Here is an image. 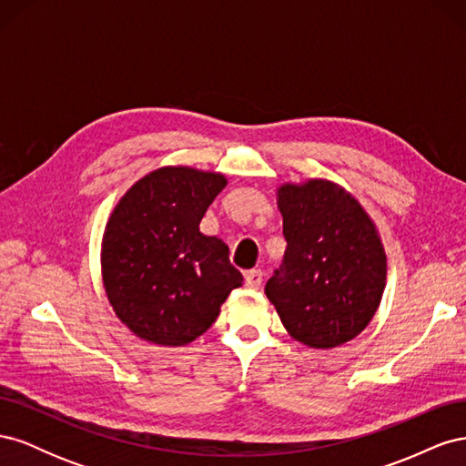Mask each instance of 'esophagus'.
Instances as JSON below:
<instances>
[{
	"label": "esophagus",
	"mask_w": 466,
	"mask_h": 466,
	"mask_svg": "<svg viewBox=\"0 0 466 466\" xmlns=\"http://www.w3.org/2000/svg\"><path fill=\"white\" fill-rule=\"evenodd\" d=\"M262 278H264L262 270H248L245 274V286L248 289H258L262 286Z\"/></svg>",
	"instance_id": "34e87169"
}]
</instances>
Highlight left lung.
<instances>
[{
    "label": "left lung",
    "mask_w": 466,
    "mask_h": 466,
    "mask_svg": "<svg viewBox=\"0 0 466 466\" xmlns=\"http://www.w3.org/2000/svg\"><path fill=\"white\" fill-rule=\"evenodd\" d=\"M288 241L266 298L293 340L315 350L342 346L368 327L387 286L377 225L344 187L327 178L276 190Z\"/></svg>",
    "instance_id": "8db88e82"
}]
</instances>
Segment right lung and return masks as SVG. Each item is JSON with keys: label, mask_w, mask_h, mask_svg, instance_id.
Returning <instances> with one entry per match:
<instances>
[{"label": "right lung", "mask_w": 466, "mask_h": 466, "mask_svg": "<svg viewBox=\"0 0 466 466\" xmlns=\"http://www.w3.org/2000/svg\"><path fill=\"white\" fill-rule=\"evenodd\" d=\"M228 185L221 173L167 165L126 190L101 243V274L112 311L139 340L178 348L218 319L243 274L229 247L200 231Z\"/></svg>", "instance_id": "1"}]
</instances>
